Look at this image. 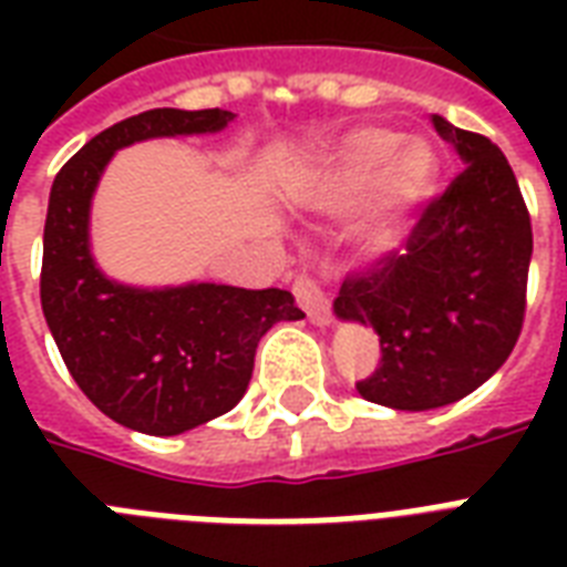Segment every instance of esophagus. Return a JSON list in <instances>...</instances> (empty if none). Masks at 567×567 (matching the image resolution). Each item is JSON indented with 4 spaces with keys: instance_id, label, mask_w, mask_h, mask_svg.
I'll list each match as a JSON object with an SVG mask.
<instances>
[{
    "instance_id": "34e87169",
    "label": "esophagus",
    "mask_w": 567,
    "mask_h": 567,
    "mask_svg": "<svg viewBox=\"0 0 567 567\" xmlns=\"http://www.w3.org/2000/svg\"><path fill=\"white\" fill-rule=\"evenodd\" d=\"M293 297H297L300 309L309 315V320L315 323V327H329V323H332L327 291H323V285H320L318 279H311V276H300V279L293 282Z\"/></svg>"
}]
</instances>
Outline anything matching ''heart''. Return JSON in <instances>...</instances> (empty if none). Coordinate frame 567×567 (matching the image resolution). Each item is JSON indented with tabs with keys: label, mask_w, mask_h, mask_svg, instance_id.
I'll return each instance as SVG.
<instances>
[{
	"label": "heart",
	"mask_w": 567,
	"mask_h": 567,
	"mask_svg": "<svg viewBox=\"0 0 567 567\" xmlns=\"http://www.w3.org/2000/svg\"><path fill=\"white\" fill-rule=\"evenodd\" d=\"M441 158L423 137L403 141L388 126H355L318 153L293 182L291 199L306 212L341 217L364 203L355 240L368 256H385L439 188Z\"/></svg>",
	"instance_id": "obj_1"
}]
</instances>
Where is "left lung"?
Wrapping results in <instances>:
<instances>
[{
	"label": "left lung",
	"mask_w": 567,
	"mask_h": 567,
	"mask_svg": "<svg viewBox=\"0 0 567 567\" xmlns=\"http://www.w3.org/2000/svg\"><path fill=\"white\" fill-rule=\"evenodd\" d=\"M432 126L465 164L423 208L405 252L350 276L332 311L379 336V368L355 391L396 412H430L467 396L509 359L524 323L533 229L501 146Z\"/></svg>",
	"instance_id": "8db88e82"
}]
</instances>
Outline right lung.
I'll return each instance as SVG.
<instances>
[{
  "label": "right lung",
  "mask_w": 567,
  "mask_h": 567,
  "mask_svg": "<svg viewBox=\"0 0 567 567\" xmlns=\"http://www.w3.org/2000/svg\"><path fill=\"white\" fill-rule=\"evenodd\" d=\"M223 109H153L91 137L52 182L40 306L87 400L144 435H182L231 412L247 394L258 341L279 320H302L291 291L185 282L141 288L93 258L91 205L117 150L153 137L217 135Z\"/></svg>",
  "instance_id": "right-lung-1"
}]
</instances>
